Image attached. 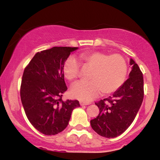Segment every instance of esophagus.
Wrapping results in <instances>:
<instances>
[{"label": "esophagus", "mask_w": 160, "mask_h": 160, "mask_svg": "<svg viewBox=\"0 0 160 160\" xmlns=\"http://www.w3.org/2000/svg\"><path fill=\"white\" fill-rule=\"evenodd\" d=\"M80 105L81 106H83V105H88V104H89V102H80Z\"/></svg>", "instance_id": "esophagus-1"}]
</instances>
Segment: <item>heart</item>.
<instances>
[{
	"instance_id": "heart-1",
	"label": "heart",
	"mask_w": 160,
	"mask_h": 160,
	"mask_svg": "<svg viewBox=\"0 0 160 160\" xmlns=\"http://www.w3.org/2000/svg\"><path fill=\"white\" fill-rule=\"evenodd\" d=\"M82 67L91 68L89 81H80L73 85L72 96L83 102H89L103 92L112 94L118 90L126 81L128 65L122 55H109L101 51L82 52L79 56ZM81 71V65L74 57H69L63 65L65 78L70 81L77 80Z\"/></svg>"
}]
</instances>
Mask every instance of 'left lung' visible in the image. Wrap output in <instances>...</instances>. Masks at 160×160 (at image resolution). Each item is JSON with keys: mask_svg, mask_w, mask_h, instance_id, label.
I'll use <instances>...</instances> for the list:
<instances>
[{"mask_svg": "<svg viewBox=\"0 0 160 160\" xmlns=\"http://www.w3.org/2000/svg\"><path fill=\"white\" fill-rule=\"evenodd\" d=\"M129 78L113 96L95 102L99 114L90 120L92 129L108 138L119 136L132 123L144 98V78L133 59Z\"/></svg>", "mask_w": 160, "mask_h": 160, "instance_id": "obj_1", "label": "left lung"}]
</instances>
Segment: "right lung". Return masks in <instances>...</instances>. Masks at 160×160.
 <instances>
[{"label": "right lung", "mask_w": 160, "mask_h": 160, "mask_svg": "<svg viewBox=\"0 0 160 160\" xmlns=\"http://www.w3.org/2000/svg\"><path fill=\"white\" fill-rule=\"evenodd\" d=\"M78 47H54L37 52L25 70L20 96L29 122L40 132L53 135L67 127L78 100H62L68 89L63 65Z\"/></svg>", "instance_id": "obj_1"}]
</instances>
